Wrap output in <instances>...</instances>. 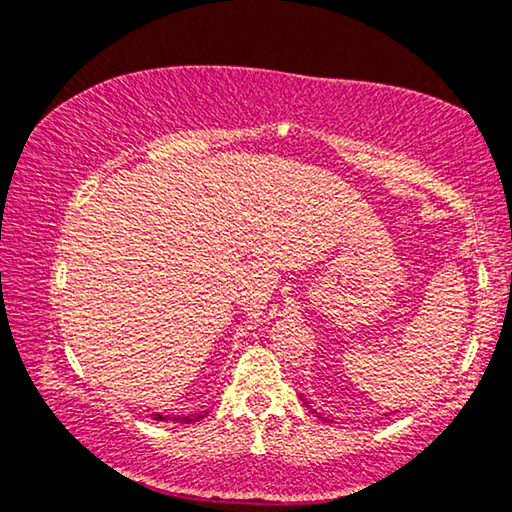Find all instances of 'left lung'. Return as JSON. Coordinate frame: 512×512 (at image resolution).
<instances>
[{
    "instance_id": "obj_1",
    "label": "left lung",
    "mask_w": 512,
    "mask_h": 512,
    "mask_svg": "<svg viewBox=\"0 0 512 512\" xmlns=\"http://www.w3.org/2000/svg\"><path fill=\"white\" fill-rule=\"evenodd\" d=\"M301 400H303V404H308V402H305V398H303V395H301ZM315 414H317V411H315Z\"/></svg>"
}]
</instances>
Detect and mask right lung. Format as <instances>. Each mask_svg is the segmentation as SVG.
<instances>
[{
  "instance_id": "1",
  "label": "right lung",
  "mask_w": 512,
  "mask_h": 512,
  "mask_svg": "<svg viewBox=\"0 0 512 512\" xmlns=\"http://www.w3.org/2000/svg\"><path fill=\"white\" fill-rule=\"evenodd\" d=\"M209 411H200V414H183V416H172V414H154L156 421H174V423H197L200 418L207 416Z\"/></svg>"
}]
</instances>
